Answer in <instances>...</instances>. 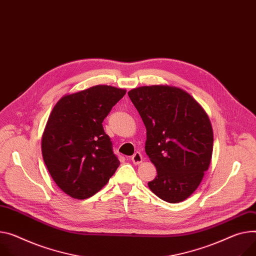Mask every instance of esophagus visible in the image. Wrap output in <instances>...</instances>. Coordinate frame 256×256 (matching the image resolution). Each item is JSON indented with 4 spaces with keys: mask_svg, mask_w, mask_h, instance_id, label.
I'll return each instance as SVG.
<instances>
[{
    "mask_svg": "<svg viewBox=\"0 0 256 256\" xmlns=\"http://www.w3.org/2000/svg\"><path fill=\"white\" fill-rule=\"evenodd\" d=\"M142 154L140 152H136L132 156H131V161L133 162V164L138 165L142 162Z\"/></svg>",
    "mask_w": 256,
    "mask_h": 256,
    "instance_id": "34e87169",
    "label": "esophagus"
}]
</instances>
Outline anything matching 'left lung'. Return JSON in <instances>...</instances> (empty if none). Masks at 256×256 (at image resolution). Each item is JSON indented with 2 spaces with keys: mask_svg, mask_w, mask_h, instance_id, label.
<instances>
[{
  "mask_svg": "<svg viewBox=\"0 0 256 256\" xmlns=\"http://www.w3.org/2000/svg\"><path fill=\"white\" fill-rule=\"evenodd\" d=\"M146 128V152L156 168L150 190L168 203L184 201L201 184L213 150V130L204 108L186 91L169 85L128 92Z\"/></svg>",
  "mask_w": 256,
  "mask_h": 256,
  "instance_id": "8db88e82",
  "label": "left lung"
}]
</instances>
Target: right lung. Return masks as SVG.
Masks as SVG:
<instances>
[{
	"label": "right lung",
	"mask_w": 256,
	"mask_h": 256,
	"mask_svg": "<svg viewBox=\"0 0 256 256\" xmlns=\"http://www.w3.org/2000/svg\"><path fill=\"white\" fill-rule=\"evenodd\" d=\"M126 90L96 85L62 96L42 136V154L51 178L74 199L100 190L120 165L102 122Z\"/></svg>",
	"instance_id": "1"
}]
</instances>
